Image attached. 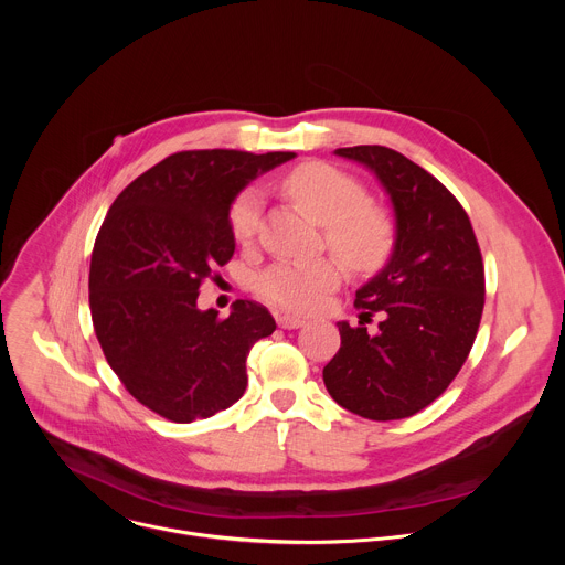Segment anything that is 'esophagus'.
Returning a JSON list of instances; mask_svg holds the SVG:
<instances>
[{
  "label": "esophagus",
  "mask_w": 565,
  "mask_h": 565,
  "mask_svg": "<svg viewBox=\"0 0 565 565\" xmlns=\"http://www.w3.org/2000/svg\"><path fill=\"white\" fill-rule=\"evenodd\" d=\"M277 324H279V329L290 331V329H299V327H303L306 321H303L301 317H295V315H277Z\"/></svg>",
  "instance_id": "obj_1"
}]
</instances>
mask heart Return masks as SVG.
I'll return each mask as SVG.
<instances>
[{"label": "heart", "mask_w": 565, "mask_h": 565, "mask_svg": "<svg viewBox=\"0 0 565 565\" xmlns=\"http://www.w3.org/2000/svg\"><path fill=\"white\" fill-rule=\"evenodd\" d=\"M281 188L319 223L329 248L355 273L377 270L393 253L395 227L388 214L369 205L366 188L351 174L312 160L290 170ZM262 194L248 188L234 196L227 225L236 244L250 246L262 225ZM342 279L333 257L315 262H275L255 277V290L268 303L292 312L312 310Z\"/></svg>", "instance_id": "heart-1"}]
</instances>
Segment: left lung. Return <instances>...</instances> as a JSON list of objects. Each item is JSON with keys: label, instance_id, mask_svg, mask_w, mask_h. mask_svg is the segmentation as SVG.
I'll list each match as a JSON object with an SVG mask.
<instances>
[{"label": "left lung", "instance_id": "obj_1", "mask_svg": "<svg viewBox=\"0 0 565 565\" xmlns=\"http://www.w3.org/2000/svg\"><path fill=\"white\" fill-rule=\"evenodd\" d=\"M366 166L391 196L395 246L388 264L355 292L377 333L340 321L342 347L324 384L344 409L369 420L409 418L451 384L486 306V268L458 199L427 170L382 145L340 147Z\"/></svg>", "mask_w": 565, "mask_h": 565}]
</instances>
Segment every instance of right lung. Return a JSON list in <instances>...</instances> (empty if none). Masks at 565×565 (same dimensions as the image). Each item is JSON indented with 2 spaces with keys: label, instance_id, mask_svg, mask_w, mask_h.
Returning a JSON list of instances; mask_svg holds the SVG:
<instances>
[{
  "label": "right lung",
  "instance_id": "right-lung-1",
  "mask_svg": "<svg viewBox=\"0 0 565 565\" xmlns=\"http://www.w3.org/2000/svg\"><path fill=\"white\" fill-rule=\"evenodd\" d=\"M292 151L192 149L131 181L96 236L89 306L103 353L125 388L172 423L210 418L248 386L255 342L277 329L266 306L236 299L199 310V288L234 255L227 210Z\"/></svg>",
  "mask_w": 565,
  "mask_h": 565
}]
</instances>
